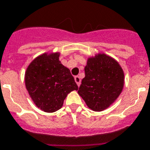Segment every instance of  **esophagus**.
Instances as JSON below:
<instances>
[{"label":"esophagus","mask_w":150,"mask_h":150,"mask_svg":"<svg viewBox=\"0 0 150 150\" xmlns=\"http://www.w3.org/2000/svg\"><path fill=\"white\" fill-rule=\"evenodd\" d=\"M75 83H77V85H78V86H80V83H81V79L79 76H75Z\"/></svg>","instance_id":"esophagus-1"}]
</instances>
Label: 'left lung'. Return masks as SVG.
<instances>
[{
  "label": "left lung",
  "instance_id": "obj_1",
  "mask_svg": "<svg viewBox=\"0 0 150 150\" xmlns=\"http://www.w3.org/2000/svg\"><path fill=\"white\" fill-rule=\"evenodd\" d=\"M85 77L78 94L94 111H103L110 106L122 93L124 71L116 59L105 53L87 59Z\"/></svg>",
  "mask_w": 150,
  "mask_h": 150
}]
</instances>
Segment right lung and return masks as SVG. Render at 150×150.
<instances>
[{"label":"right lung","instance_id":"obj_1","mask_svg":"<svg viewBox=\"0 0 150 150\" xmlns=\"http://www.w3.org/2000/svg\"><path fill=\"white\" fill-rule=\"evenodd\" d=\"M59 52H46L28 66L24 83L28 95L38 108L47 113L57 111L64 99L78 86L70 70L59 61Z\"/></svg>","mask_w":150,"mask_h":150}]
</instances>
